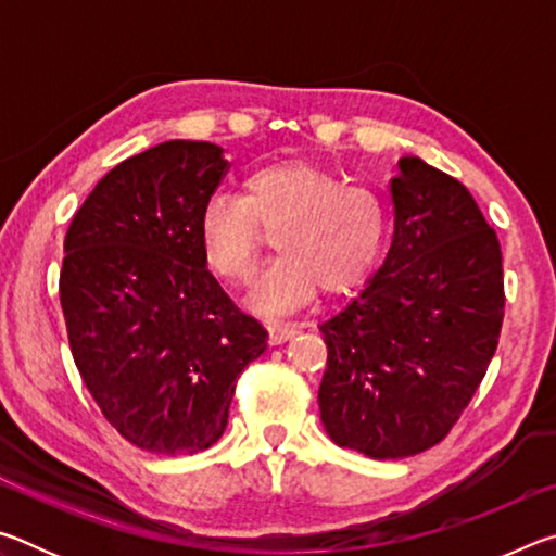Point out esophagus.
<instances>
[{
    "instance_id": "1",
    "label": "esophagus",
    "mask_w": 556,
    "mask_h": 556,
    "mask_svg": "<svg viewBox=\"0 0 556 556\" xmlns=\"http://www.w3.org/2000/svg\"><path fill=\"white\" fill-rule=\"evenodd\" d=\"M267 331H269V343L271 345H279V343L289 341V338H294L296 328L294 326H287V324H275V321H271L267 326Z\"/></svg>"
}]
</instances>
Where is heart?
<instances>
[{"label": "heart", "mask_w": 556, "mask_h": 556, "mask_svg": "<svg viewBox=\"0 0 556 556\" xmlns=\"http://www.w3.org/2000/svg\"><path fill=\"white\" fill-rule=\"evenodd\" d=\"M275 230L279 257L262 275L252 306L281 314L312 301L318 289L341 296L363 285L388 242L390 208L368 186L308 159H279L250 168L238 199L213 195L199 215L205 265L232 287L257 269L265 235Z\"/></svg>", "instance_id": "obj_1"}]
</instances>
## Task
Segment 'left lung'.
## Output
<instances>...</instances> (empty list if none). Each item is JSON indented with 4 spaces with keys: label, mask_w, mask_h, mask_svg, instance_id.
Segmentation results:
<instances>
[{
    "label": "left lung",
    "mask_w": 556,
    "mask_h": 556,
    "mask_svg": "<svg viewBox=\"0 0 556 556\" xmlns=\"http://www.w3.org/2000/svg\"><path fill=\"white\" fill-rule=\"evenodd\" d=\"M390 195L388 260L321 324L318 388L333 444L382 460L448 437L485 378L505 316L501 242L468 188L404 156Z\"/></svg>",
    "instance_id": "left-lung-1"
}]
</instances>
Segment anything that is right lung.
<instances>
[{"label":"right lung","instance_id":"add662e5","mask_svg":"<svg viewBox=\"0 0 556 556\" xmlns=\"http://www.w3.org/2000/svg\"><path fill=\"white\" fill-rule=\"evenodd\" d=\"M230 164L211 142H164L100 178L65 235L59 291L83 382L129 444L199 454L223 437L267 331L205 269L199 215Z\"/></svg>","mask_w":556,"mask_h":556}]
</instances>
